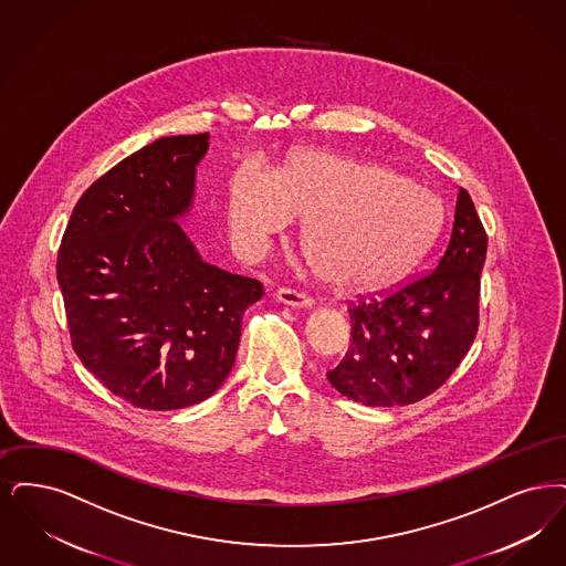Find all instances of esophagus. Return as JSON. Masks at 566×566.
Returning a JSON list of instances; mask_svg holds the SVG:
<instances>
[{
    "label": "esophagus",
    "instance_id": "34e87169",
    "mask_svg": "<svg viewBox=\"0 0 566 566\" xmlns=\"http://www.w3.org/2000/svg\"><path fill=\"white\" fill-rule=\"evenodd\" d=\"M276 297L283 302V304H290V306H297V308H308L315 304V300L311 295L294 290V287H279L276 290Z\"/></svg>",
    "mask_w": 566,
    "mask_h": 566
}]
</instances>
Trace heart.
<instances>
[{"label":"heart","mask_w":566,"mask_h":566,"mask_svg":"<svg viewBox=\"0 0 566 566\" xmlns=\"http://www.w3.org/2000/svg\"><path fill=\"white\" fill-rule=\"evenodd\" d=\"M228 226L258 253L269 237L304 218V251L325 279L361 290L412 262L433 237L440 200L394 171L319 149L294 154L281 172L243 163L228 184Z\"/></svg>","instance_id":"heart-1"}]
</instances>
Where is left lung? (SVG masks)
Returning <instances> with one entry per match:
<instances>
[{
	"label": "left lung",
	"instance_id": "1",
	"mask_svg": "<svg viewBox=\"0 0 566 566\" xmlns=\"http://www.w3.org/2000/svg\"><path fill=\"white\" fill-rule=\"evenodd\" d=\"M486 245V230L461 188L433 269L350 302V346L327 371L332 387L374 408L408 406L438 391L478 334Z\"/></svg>",
	"mask_w": 566,
	"mask_h": 566
}]
</instances>
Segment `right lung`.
<instances>
[{
    "label": "right lung",
    "instance_id": "obj_1",
    "mask_svg": "<svg viewBox=\"0 0 566 566\" xmlns=\"http://www.w3.org/2000/svg\"><path fill=\"white\" fill-rule=\"evenodd\" d=\"M209 133L163 137L80 197L56 258L72 346L105 389L144 410H179L234 366L255 279L200 260L175 218L195 197Z\"/></svg>",
    "mask_w": 566,
    "mask_h": 566
}]
</instances>
